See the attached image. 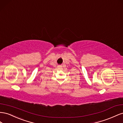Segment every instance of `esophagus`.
<instances>
[{"label": "esophagus", "instance_id": "esophagus-1", "mask_svg": "<svg viewBox=\"0 0 123 123\" xmlns=\"http://www.w3.org/2000/svg\"><path fill=\"white\" fill-rule=\"evenodd\" d=\"M58 68L59 69H61L62 68V66H60V65H58Z\"/></svg>", "mask_w": 123, "mask_h": 123}]
</instances>
